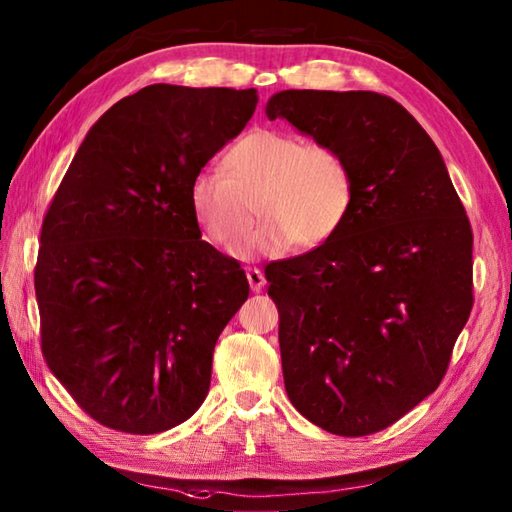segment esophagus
<instances>
[{
	"mask_svg": "<svg viewBox=\"0 0 512 512\" xmlns=\"http://www.w3.org/2000/svg\"><path fill=\"white\" fill-rule=\"evenodd\" d=\"M246 279H248L250 290H253V292H259L266 284V277L259 268H246Z\"/></svg>",
	"mask_w": 512,
	"mask_h": 512,
	"instance_id": "obj_1",
	"label": "esophagus"
}]
</instances>
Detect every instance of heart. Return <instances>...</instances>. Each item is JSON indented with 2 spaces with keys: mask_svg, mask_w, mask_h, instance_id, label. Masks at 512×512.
<instances>
[{
  "mask_svg": "<svg viewBox=\"0 0 512 512\" xmlns=\"http://www.w3.org/2000/svg\"><path fill=\"white\" fill-rule=\"evenodd\" d=\"M354 202V173L339 149L297 134L255 129L226 151L222 169H200L189 187L195 222L211 244L231 248L252 223L263 224L231 253L237 259L279 257L299 244L323 246Z\"/></svg>",
  "mask_w": 512,
  "mask_h": 512,
  "instance_id": "b5f03b06",
  "label": "heart"
}]
</instances>
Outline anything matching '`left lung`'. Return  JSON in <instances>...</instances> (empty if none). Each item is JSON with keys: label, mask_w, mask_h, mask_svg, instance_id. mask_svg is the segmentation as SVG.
<instances>
[{"label": "left lung", "mask_w": 512, "mask_h": 512, "mask_svg": "<svg viewBox=\"0 0 512 512\" xmlns=\"http://www.w3.org/2000/svg\"><path fill=\"white\" fill-rule=\"evenodd\" d=\"M354 173L350 215L266 266L288 398L336 436H369L438 389L473 308V233L436 143L376 92L281 90L266 103Z\"/></svg>", "instance_id": "obj_1"}]
</instances>
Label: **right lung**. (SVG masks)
<instances>
[{
  "mask_svg": "<svg viewBox=\"0 0 512 512\" xmlns=\"http://www.w3.org/2000/svg\"><path fill=\"white\" fill-rule=\"evenodd\" d=\"M255 107V90L147 85L90 127L54 195L35 268L41 350L105 427L167 431L209 394L248 281L202 239L189 187Z\"/></svg>",
  "mask_w": 512,
  "mask_h": 512,
  "instance_id": "1",
  "label": "right lung"
}]
</instances>
